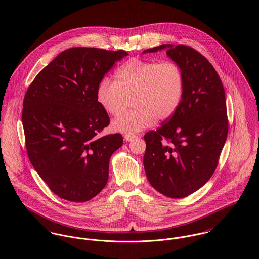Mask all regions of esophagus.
Masks as SVG:
<instances>
[{
	"instance_id": "1",
	"label": "esophagus",
	"mask_w": 259,
	"mask_h": 259,
	"mask_svg": "<svg viewBox=\"0 0 259 259\" xmlns=\"http://www.w3.org/2000/svg\"><path fill=\"white\" fill-rule=\"evenodd\" d=\"M135 138H136V136H132V135H125V136L123 137V139H124L125 142H131V141H133Z\"/></svg>"
}]
</instances>
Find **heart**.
I'll use <instances>...</instances> for the list:
<instances>
[{
  "label": "heart",
  "instance_id": "obj_1",
  "mask_svg": "<svg viewBox=\"0 0 259 259\" xmlns=\"http://www.w3.org/2000/svg\"><path fill=\"white\" fill-rule=\"evenodd\" d=\"M185 90V77L175 62L161 63L132 59L109 77L100 80L96 98L109 114L122 111L133 98L132 111L119 113L111 122L114 132L135 135L153 125L156 119L170 117L180 107Z\"/></svg>",
  "mask_w": 259,
  "mask_h": 259
}]
</instances>
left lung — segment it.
<instances>
[{
  "label": "left lung",
  "mask_w": 259,
  "mask_h": 259,
  "mask_svg": "<svg viewBox=\"0 0 259 259\" xmlns=\"http://www.w3.org/2000/svg\"><path fill=\"white\" fill-rule=\"evenodd\" d=\"M185 77L182 103L170 118L145 135L144 166L149 184L171 198L185 197L213 175L225 144L228 121L224 89L212 65L194 49L164 44Z\"/></svg>",
  "instance_id": "obj_1"
}]
</instances>
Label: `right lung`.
<instances>
[{
	"label": "right lung",
	"mask_w": 259,
	"mask_h": 259,
	"mask_svg": "<svg viewBox=\"0 0 259 259\" xmlns=\"http://www.w3.org/2000/svg\"><path fill=\"white\" fill-rule=\"evenodd\" d=\"M127 55L121 50L68 49L37 74L25 95L22 120L30 161L61 198L84 202L108 183L110 158L122 137H97L110 117L96 91L114 63Z\"/></svg>",
	"instance_id": "obj_1"
}]
</instances>
